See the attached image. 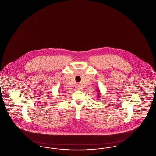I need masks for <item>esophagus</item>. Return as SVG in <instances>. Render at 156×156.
Returning <instances> with one entry per match:
<instances>
[{
  "mask_svg": "<svg viewBox=\"0 0 156 156\" xmlns=\"http://www.w3.org/2000/svg\"><path fill=\"white\" fill-rule=\"evenodd\" d=\"M75 87H76V88L77 89H80V84H76V85L75 86Z\"/></svg>",
  "mask_w": 156,
  "mask_h": 156,
  "instance_id": "obj_1",
  "label": "esophagus"
}]
</instances>
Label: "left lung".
Listing matches in <instances>:
<instances>
[{
	"label": "left lung",
	"instance_id": "left-lung-1",
	"mask_svg": "<svg viewBox=\"0 0 156 156\" xmlns=\"http://www.w3.org/2000/svg\"><path fill=\"white\" fill-rule=\"evenodd\" d=\"M98 92H99V89H98ZM97 98H98H98H99V97H100V94H99V92H98V95H97Z\"/></svg>",
	"mask_w": 156,
	"mask_h": 156
}]
</instances>
